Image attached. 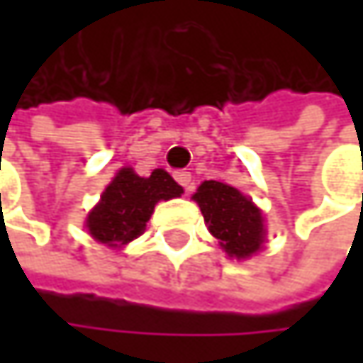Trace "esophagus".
<instances>
[{"label":"esophagus","mask_w":363,"mask_h":363,"mask_svg":"<svg viewBox=\"0 0 363 363\" xmlns=\"http://www.w3.org/2000/svg\"><path fill=\"white\" fill-rule=\"evenodd\" d=\"M174 179H177V182L181 184L184 191H191V189H193V179H191V172L179 170V172L174 174Z\"/></svg>","instance_id":"34e87169"}]
</instances>
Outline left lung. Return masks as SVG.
<instances>
[{"label": "left lung", "mask_w": 363, "mask_h": 363, "mask_svg": "<svg viewBox=\"0 0 363 363\" xmlns=\"http://www.w3.org/2000/svg\"><path fill=\"white\" fill-rule=\"evenodd\" d=\"M193 199L199 203L210 233L229 256L246 258L258 252L264 238L262 216L246 195L231 184L206 181L199 184Z\"/></svg>", "instance_id": "8db88e82"}]
</instances>
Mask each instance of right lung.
Returning <instances> with one entry per match:
<instances>
[{
    "instance_id": "right-lung-1",
    "label": "right lung",
    "mask_w": 363,
    "mask_h": 363,
    "mask_svg": "<svg viewBox=\"0 0 363 363\" xmlns=\"http://www.w3.org/2000/svg\"><path fill=\"white\" fill-rule=\"evenodd\" d=\"M181 193V184L164 170H153L151 177L143 179L132 168H123L90 212L88 229L94 240L107 246H123L145 233L160 199H172Z\"/></svg>"
}]
</instances>
